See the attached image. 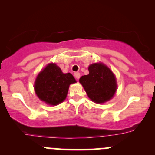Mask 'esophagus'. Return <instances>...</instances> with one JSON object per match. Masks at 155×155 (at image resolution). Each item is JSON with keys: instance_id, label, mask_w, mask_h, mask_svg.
<instances>
[{"instance_id": "obj_1", "label": "esophagus", "mask_w": 155, "mask_h": 155, "mask_svg": "<svg viewBox=\"0 0 155 155\" xmlns=\"http://www.w3.org/2000/svg\"><path fill=\"white\" fill-rule=\"evenodd\" d=\"M74 76H75V78L76 79H79L80 78V74L79 72L74 73Z\"/></svg>"}]
</instances>
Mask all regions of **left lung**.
I'll return each mask as SVG.
<instances>
[{
	"mask_svg": "<svg viewBox=\"0 0 155 155\" xmlns=\"http://www.w3.org/2000/svg\"><path fill=\"white\" fill-rule=\"evenodd\" d=\"M89 74L82 76L79 82L87 95L96 104H104L113 98L117 90L116 76L103 63L90 64Z\"/></svg>",
	"mask_w": 155,
	"mask_h": 155,
	"instance_id": "obj_1",
	"label": "left lung"
}]
</instances>
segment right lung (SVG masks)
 Masks as SVG:
<instances>
[{"label":"right lung","instance_id":"add662e5","mask_svg":"<svg viewBox=\"0 0 155 155\" xmlns=\"http://www.w3.org/2000/svg\"><path fill=\"white\" fill-rule=\"evenodd\" d=\"M76 82L71 74H64L59 66L51 63L39 72L35 80L34 90L41 101L57 106L65 100L69 86Z\"/></svg>","mask_w":155,"mask_h":155}]
</instances>
